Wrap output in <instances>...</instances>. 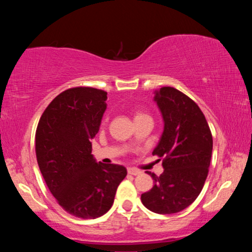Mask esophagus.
I'll return each instance as SVG.
<instances>
[{"label":"esophagus","mask_w":252,"mask_h":252,"mask_svg":"<svg viewBox=\"0 0 252 252\" xmlns=\"http://www.w3.org/2000/svg\"><path fill=\"white\" fill-rule=\"evenodd\" d=\"M127 173H129V174H132V176H138V174H140L141 172H140L139 170H136V169L129 168V169H127Z\"/></svg>","instance_id":"esophagus-1"}]
</instances>
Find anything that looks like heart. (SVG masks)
Segmentation results:
<instances>
[{"mask_svg":"<svg viewBox=\"0 0 252 252\" xmlns=\"http://www.w3.org/2000/svg\"><path fill=\"white\" fill-rule=\"evenodd\" d=\"M142 117H148V116L147 114H144L143 112H140V111H138V112H135L134 120H136V119H139V118H142Z\"/></svg>","mask_w":252,"mask_h":252,"instance_id":"1","label":"heart"}]
</instances>
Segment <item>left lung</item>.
<instances>
[{
	"label": "left lung",
	"instance_id": "8db88e82",
	"mask_svg": "<svg viewBox=\"0 0 252 252\" xmlns=\"http://www.w3.org/2000/svg\"><path fill=\"white\" fill-rule=\"evenodd\" d=\"M155 101L164 121L163 133L152 155L162 159L161 176L152 189L141 194L143 206L152 212L170 215L189 207L201 192L209 172L212 134L198 104L171 87L156 91Z\"/></svg>",
	"mask_w": 252,
	"mask_h": 252
}]
</instances>
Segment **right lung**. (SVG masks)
Here are the masks:
<instances>
[{"mask_svg": "<svg viewBox=\"0 0 252 252\" xmlns=\"http://www.w3.org/2000/svg\"><path fill=\"white\" fill-rule=\"evenodd\" d=\"M106 97L95 88L67 89L48 105L36 127V160L46 186L67 213L82 219L108 212L126 176L122 165L97 163L91 155Z\"/></svg>", "mask_w": 252, "mask_h": 252, "instance_id": "right-lung-1", "label": "right lung"}]
</instances>
